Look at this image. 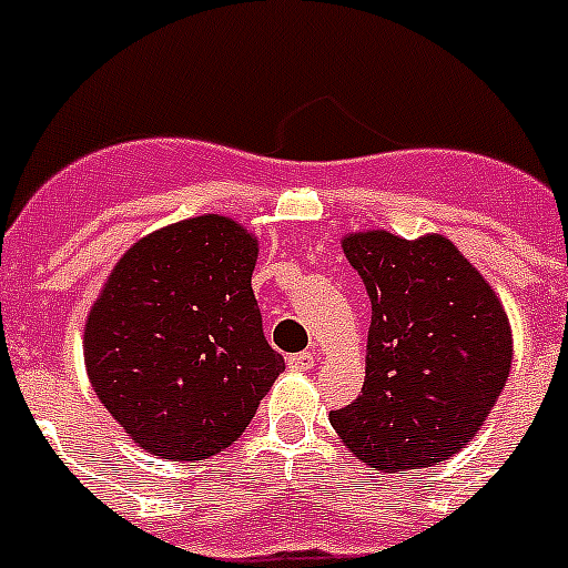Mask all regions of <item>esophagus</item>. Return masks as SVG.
Returning <instances> with one entry per match:
<instances>
[{"label": "esophagus", "instance_id": "obj_1", "mask_svg": "<svg viewBox=\"0 0 568 568\" xmlns=\"http://www.w3.org/2000/svg\"><path fill=\"white\" fill-rule=\"evenodd\" d=\"M287 364H290V369L307 373V369H313V366H315V358H313V353H293L287 358Z\"/></svg>", "mask_w": 568, "mask_h": 568}]
</instances>
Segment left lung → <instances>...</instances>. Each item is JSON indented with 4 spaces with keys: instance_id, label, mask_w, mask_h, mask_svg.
<instances>
[{
    "instance_id": "8db88e82",
    "label": "left lung",
    "mask_w": 568,
    "mask_h": 568,
    "mask_svg": "<svg viewBox=\"0 0 568 568\" xmlns=\"http://www.w3.org/2000/svg\"><path fill=\"white\" fill-rule=\"evenodd\" d=\"M373 301L366 378L329 413L344 444L373 469L400 471L453 458L478 433L511 366L498 295L449 239L393 233L344 239Z\"/></svg>"
}]
</instances>
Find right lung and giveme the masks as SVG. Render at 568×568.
<instances>
[{
	"label": "right lung",
	"instance_id": "right-lung-1",
	"mask_svg": "<svg viewBox=\"0 0 568 568\" xmlns=\"http://www.w3.org/2000/svg\"><path fill=\"white\" fill-rule=\"evenodd\" d=\"M255 255L239 224L199 215L130 247L90 310V384L148 453H222L284 369L250 287Z\"/></svg>",
	"mask_w": 568,
	"mask_h": 568
}]
</instances>
